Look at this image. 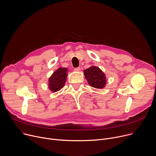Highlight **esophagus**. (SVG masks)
<instances>
[{"label": "esophagus", "instance_id": "obj_1", "mask_svg": "<svg viewBox=\"0 0 156 156\" xmlns=\"http://www.w3.org/2000/svg\"><path fill=\"white\" fill-rule=\"evenodd\" d=\"M74 70L76 72H80L81 70V68L80 67H76L74 69Z\"/></svg>", "mask_w": 156, "mask_h": 156}]
</instances>
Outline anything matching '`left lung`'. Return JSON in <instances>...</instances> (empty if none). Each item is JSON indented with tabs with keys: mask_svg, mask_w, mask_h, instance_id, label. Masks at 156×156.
Returning <instances> with one entry per match:
<instances>
[{
	"mask_svg": "<svg viewBox=\"0 0 156 156\" xmlns=\"http://www.w3.org/2000/svg\"><path fill=\"white\" fill-rule=\"evenodd\" d=\"M84 76L92 87L101 89L106 84L105 74L97 66H91L84 71Z\"/></svg>",
	"mask_w": 156,
	"mask_h": 156,
	"instance_id": "1",
	"label": "left lung"
}]
</instances>
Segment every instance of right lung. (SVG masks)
Here are the masks:
<instances>
[{
    "label": "right lung",
    "mask_w": 156,
    "mask_h": 156,
    "mask_svg": "<svg viewBox=\"0 0 156 156\" xmlns=\"http://www.w3.org/2000/svg\"><path fill=\"white\" fill-rule=\"evenodd\" d=\"M66 71L67 69L66 68H59L49 79V88L52 91H58L63 87L67 77Z\"/></svg>",
    "instance_id": "1"
}]
</instances>
